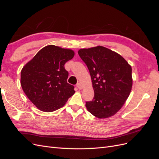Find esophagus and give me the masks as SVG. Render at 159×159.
<instances>
[{
	"mask_svg": "<svg viewBox=\"0 0 159 159\" xmlns=\"http://www.w3.org/2000/svg\"><path fill=\"white\" fill-rule=\"evenodd\" d=\"M76 86H77V87H78V88L79 89H82V88H83L82 85H81L80 83H78V84L76 85Z\"/></svg>",
	"mask_w": 159,
	"mask_h": 159,
	"instance_id": "34e87169",
	"label": "esophagus"
}]
</instances>
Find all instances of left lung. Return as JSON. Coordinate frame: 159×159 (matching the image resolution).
Listing matches in <instances>:
<instances>
[{"mask_svg":"<svg viewBox=\"0 0 159 159\" xmlns=\"http://www.w3.org/2000/svg\"><path fill=\"white\" fill-rule=\"evenodd\" d=\"M78 54L89 71L94 90L92 101L85 103L87 109L99 119L113 116L131 91V66L121 55L103 46L80 49Z\"/></svg>","mask_w":159,"mask_h":159,"instance_id":"8db88e82","label":"left lung"}]
</instances>
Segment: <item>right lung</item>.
I'll list each match as a JSON object with an SVG mask.
<instances>
[{"label": "right lung", "mask_w": 159, "mask_h": 159, "mask_svg": "<svg viewBox=\"0 0 159 159\" xmlns=\"http://www.w3.org/2000/svg\"><path fill=\"white\" fill-rule=\"evenodd\" d=\"M74 52L54 45L43 48L23 67L22 88L35 106L44 112L63 107L75 93L74 85L67 82L68 71L64 64Z\"/></svg>", "instance_id": "obj_1"}]
</instances>
